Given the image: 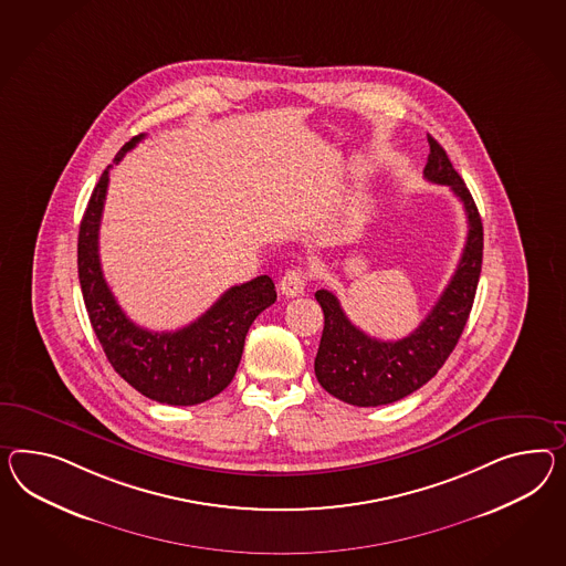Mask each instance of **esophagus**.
Wrapping results in <instances>:
<instances>
[{
  "label": "esophagus",
  "mask_w": 566,
  "mask_h": 566,
  "mask_svg": "<svg viewBox=\"0 0 566 566\" xmlns=\"http://www.w3.org/2000/svg\"><path fill=\"white\" fill-rule=\"evenodd\" d=\"M305 283H307V275H305L304 271L302 269H291L279 281V290H281L283 295H287V297H297V295L304 293Z\"/></svg>",
  "instance_id": "34e87169"
}]
</instances>
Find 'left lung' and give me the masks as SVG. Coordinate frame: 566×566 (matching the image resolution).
<instances>
[{
  "label": "left lung",
  "instance_id": "1",
  "mask_svg": "<svg viewBox=\"0 0 566 566\" xmlns=\"http://www.w3.org/2000/svg\"><path fill=\"white\" fill-rule=\"evenodd\" d=\"M429 147L424 178L436 185H448L464 205L468 218L464 252L429 316L400 340H377L363 333L347 318L334 293L316 291L324 312V331L314 371L319 386L347 405H391L419 390L450 357L474 304L484 247L482 219L462 176L455 172L446 149L431 135Z\"/></svg>",
  "mask_w": 566,
  "mask_h": 566
}]
</instances>
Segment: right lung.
Segmentation results:
<instances>
[{"instance_id":"right-lung-1","label":"right lung","mask_w":566,"mask_h":566,"mask_svg":"<svg viewBox=\"0 0 566 566\" xmlns=\"http://www.w3.org/2000/svg\"><path fill=\"white\" fill-rule=\"evenodd\" d=\"M144 137L142 133L120 147L115 164ZM108 170L111 166L92 190L77 235V275L90 324L106 359L135 390L161 405H201L230 386L250 324L262 310L275 304V283L271 276L261 275L233 285L201 318L175 333H151L137 326L116 304L102 275L98 230Z\"/></svg>"}]
</instances>
